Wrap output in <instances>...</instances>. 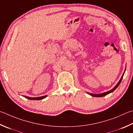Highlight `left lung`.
Segmentation results:
<instances>
[{
  "label": "left lung",
  "instance_id": "8db88e82",
  "mask_svg": "<svg viewBox=\"0 0 133 133\" xmlns=\"http://www.w3.org/2000/svg\"><path fill=\"white\" fill-rule=\"evenodd\" d=\"M125 70H124V73H123V74L122 76V77H121V78H120L119 81L118 82L116 85L115 86V87L113 88H112L111 90L109 91H107V92H103V93H102V94H91V93H89V92H87V93L89 94V95H90L92 96H94V97H102V96H106V95H107L108 94H109L112 93V92L116 90V88H117V87L119 85V84H120V83H121V81H122V79H123V77L124 74V73H125Z\"/></svg>",
  "mask_w": 133,
  "mask_h": 133
}]
</instances>
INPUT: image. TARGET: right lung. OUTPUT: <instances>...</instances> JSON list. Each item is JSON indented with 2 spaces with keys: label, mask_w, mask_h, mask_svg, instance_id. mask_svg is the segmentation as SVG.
<instances>
[{
  "label": "right lung",
  "mask_w": 133,
  "mask_h": 133,
  "mask_svg": "<svg viewBox=\"0 0 133 133\" xmlns=\"http://www.w3.org/2000/svg\"><path fill=\"white\" fill-rule=\"evenodd\" d=\"M48 95H45V96H39V97H29V96H23L26 99L30 100H41L42 99H44L46 97H47Z\"/></svg>",
  "instance_id": "add662e5"
}]
</instances>
